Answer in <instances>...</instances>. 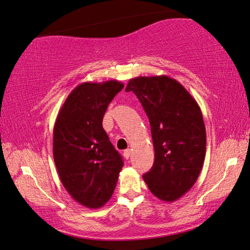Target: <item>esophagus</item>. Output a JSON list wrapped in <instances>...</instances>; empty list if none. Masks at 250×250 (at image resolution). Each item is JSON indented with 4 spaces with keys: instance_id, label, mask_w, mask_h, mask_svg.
I'll return each mask as SVG.
<instances>
[{
    "instance_id": "1",
    "label": "esophagus",
    "mask_w": 250,
    "mask_h": 250,
    "mask_svg": "<svg viewBox=\"0 0 250 250\" xmlns=\"http://www.w3.org/2000/svg\"><path fill=\"white\" fill-rule=\"evenodd\" d=\"M130 156H131V149H125V150L124 151V157H125V159H129Z\"/></svg>"
}]
</instances>
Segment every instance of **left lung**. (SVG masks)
I'll return each instance as SVG.
<instances>
[{
  "label": "left lung",
  "instance_id": "left-lung-1",
  "mask_svg": "<svg viewBox=\"0 0 250 250\" xmlns=\"http://www.w3.org/2000/svg\"><path fill=\"white\" fill-rule=\"evenodd\" d=\"M148 117L155 161L143 175L156 197L172 203L192 188L206 156L202 110L188 91L168 76L136 77L125 87Z\"/></svg>",
  "mask_w": 250,
  "mask_h": 250
}]
</instances>
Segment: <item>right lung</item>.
<instances>
[{"label": "right lung", "mask_w": 250, "mask_h": 250, "mask_svg": "<svg viewBox=\"0 0 250 250\" xmlns=\"http://www.w3.org/2000/svg\"><path fill=\"white\" fill-rule=\"evenodd\" d=\"M124 83L84 82L75 87L58 111L53 156L63 188L86 208H101L114 193L124 166L103 128L109 103Z\"/></svg>", "instance_id": "add662e5"}]
</instances>
